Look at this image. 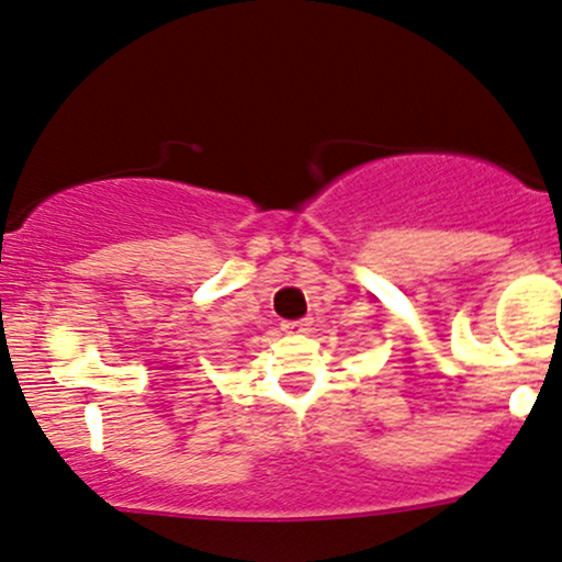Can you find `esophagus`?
I'll list each match as a JSON object with an SVG mask.
<instances>
[{"mask_svg":"<svg viewBox=\"0 0 562 562\" xmlns=\"http://www.w3.org/2000/svg\"><path fill=\"white\" fill-rule=\"evenodd\" d=\"M312 317H304V321H285L282 323V330H288V334H304V330H312Z\"/></svg>","mask_w":562,"mask_h":562,"instance_id":"obj_1","label":"esophagus"}]
</instances>
